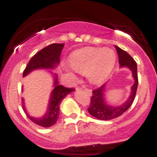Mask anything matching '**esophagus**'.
Segmentation results:
<instances>
[{
	"mask_svg": "<svg viewBox=\"0 0 157 157\" xmlns=\"http://www.w3.org/2000/svg\"><path fill=\"white\" fill-rule=\"evenodd\" d=\"M77 89H79L78 88H77ZM84 91H85V92H86V94H87L88 95H89V96H91V95L92 94V91H91V89H84Z\"/></svg>",
	"mask_w": 157,
	"mask_h": 157,
	"instance_id": "obj_1",
	"label": "esophagus"
}]
</instances>
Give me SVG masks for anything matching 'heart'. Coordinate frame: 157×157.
<instances>
[{
	"instance_id": "1",
	"label": "heart",
	"mask_w": 157,
	"mask_h": 157,
	"mask_svg": "<svg viewBox=\"0 0 157 157\" xmlns=\"http://www.w3.org/2000/svg\"><path fill=\"white\" fill-rule=\"evenodd\" d=\"M116 55L109 48H86L74 53L71 66L82 71L93 83H100L109 75L114 66Z\"/></svg>"
}]
</instances>
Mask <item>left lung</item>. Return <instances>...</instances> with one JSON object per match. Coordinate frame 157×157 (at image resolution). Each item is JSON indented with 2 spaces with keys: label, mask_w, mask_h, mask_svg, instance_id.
Masks as SVG:
<instances>
[{
  "label": "left lung",
  "mask_w": 157,
  "mask_h": 157,
  "mask_svg": "<svg viewBox=\"0 0 157 157\" xmlns=\"http://www.w3.org/2000/svg\"><path fill=\"white\" fill-rule=\"evenodd\" d=\"M117 52L119 57V63L120 67H127L130 68L132 71L133 77L134 79V83L131 87V93L125 102L119 106H113L108 105L104 98V93L105 92V86H102L92 91V96L91 97V102L89 107L88 108L89 113L91 116L94 117L98 120H110L118 117L121 116L124 112H125L134 102L136 96V90L138 86V76H137V66L136 63L133 57L122 50L118 46H115Z\"/></svg>",
  "instance_id": "1"
}]
</instances>
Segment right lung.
Returning a JSON list of instances; mask_svg holds the SVG:
<instances>
[{
	"instance_id": "obj_1",
	"label": "right lung",
	"mask_w": 157,
	"mask_h": 157,
	"mask_svg": "<svg viewBox=\"0 0 157 157\" xmlns=\"http://www.w3.org/2000/svg\"><path fill=\"white\" fill-rule=\"evenodd\" d=\"M63 46V44H52L36 53L27 64L23 72V77L26 76L32 71L37 68H55L60 63V56ZM55 89L52 90L47 112L45 113L44 116L40 118H35L30 117L26 112L29 119L41 127L47 128L55 125L59 117V109L61 101L68 94L75 91L73 88H66L62 85H59L57 75H55ZM22 101L23 102V100ZM23 109L25 111L23 103Z\"/></svg>"
}]
</instances>
